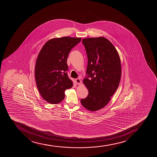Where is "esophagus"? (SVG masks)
I'll list each match as a JSON object with an SVG mask.
<instances>
[{
	"instance_id": "esophagus-1",
	"label": "esophagus",
	"mask_w": 157,
	"mask_h": 157,
	"mask_svg": "<svg viewBox=\"0 0 157 157\" xmlns=\"http://www.w3.org/2000/svg\"><path fill=\"white\" fill-rule=\"evenodd\" d=\"M75 81L76 83L78 84V85H80L82 83L81 80L79 79V78H76V79H75Z\"/></svg>"
}]
</instances>
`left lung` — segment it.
Segmentation results:
<instances>
[{"instance_id":"1","label":"left lung","mask_w":157,"mask_h":157,"mask_svg":"<svg viewBox=\"0 0 157 157\" xmlns=\"http://www.w3.org/2000/svg\"><path fill=\"white\" fill-rule=\"evenodd\" d=\"M82 43L88 58V75L83 83L88 94L81 102L86 109L94 112L104 107L117 90L121 75V59L114 45L103 36L85 38Z\"/></svg>"}]
</instances>
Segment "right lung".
I'll use <instances>...</instances> for the list:
<instances>
[{"label": "right lung", "mask_w": 157, "mask_h": 157, "mask_svg": "<svg viewBox=\"0 0 157 157\" xmlns=\"http://www.w3.org/2000/svg\"><path fill=\"white\" fill-rule=\"evenodd\" d=\"M81 40V38L69 36L53 38L41 49L35 65V79L39 92L47 102H61L65 90L73 86L67 74V59L71 49Z\"/></svg>", "instance_id": "add662e5"}]
</instances>
